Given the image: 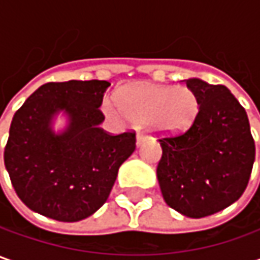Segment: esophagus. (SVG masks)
<instances>
[{
    "instance_id": "34e87169",
    "label": "esophagus",
    "mask_w": 260,
    "mask_h": 260,
    "mask_svg": "<svg viewBox=\"0 0 260 260\" xmlns=\"http://www.w3.org/2000/svg\"><path fill=\"white\" fill-rule=\"evenodd\" d=\"M143 142H145V136H143V133H137V135H136V145L140 146Z\"/></svg>"
}]
</instances>
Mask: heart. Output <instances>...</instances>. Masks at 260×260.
<instances>
[{
    "instance_id": "obj_1",
    "label": "heart",
    "mask_w": 260,
    "mask_h": 260,
    "mask_svg": "<svg viewBox=\"0 0 260 260\" xmlns=\"http://www.w3.org/2000/svg\"><path fill=\"white\" fill-rule=\"evenodd\" d=\"M104 111L114 118L127 115L137 124H147L156 135L174 136L192 125L200 101L189 86L139 84L124 88L120 92V103L107 98Z\"/></svg>"
}]
</instances>
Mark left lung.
I'll use <instances>...</instances> for the list:
<instances>
[{
    "instance_id": "obj_1",
    "label": "left lung",
    "mask_w": 260,
    "mask_h": 260,
    "mask_svg": "<svg viewBox=\"0 0 260 260\" xmlns=\"http://www.w3.org/2000/svg\"><path fill=\"white\" fill-rule=\"evenodd\" d=\"M200 101L192 125L160 139L156 175L165 203L182 215L218 213L245 192L255 162V142L245 108L224 85L185 81Z\"/></svg>"
}]
</instances>
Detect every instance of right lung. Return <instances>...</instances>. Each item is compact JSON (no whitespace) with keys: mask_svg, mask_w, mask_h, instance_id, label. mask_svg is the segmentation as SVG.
<instances>
[{"mask_svg":"<svg viewBox=\"0 0 260 260\" xmlns=\"http://www.w3.org/2000/svg\"><path fill=\"white\" fill-rule=\"evenodd\" d=\"M110 82H49L36 89L13 117L5 169L30 210L57 221H79L107 201L118 168L136 149L135 133L111 136L98 110ZM63 114L67 127L53 128Z\"/></svg>","mask_w":260,"mask_h":260,"instance_id":"add662e5","label":"right lung"}]
</instances>
